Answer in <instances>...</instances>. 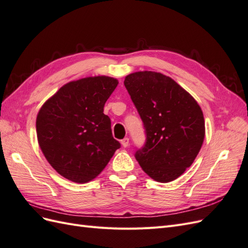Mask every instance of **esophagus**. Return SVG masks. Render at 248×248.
Masks as SVG:
<instances>
[{
    "instance_id": "esophagus-1",
    "label": "esophagus",
    "mask_w": 248,
    "mask_h": 248,
    "mask_svg": "<svg viewBox=\"0 0 248 248\" xmlns=\"http://www.w3.org/2000/svg\"><path fill=\"white\" fill-rule=\"evenodd\" d=\"M121 144H122V146H123L124 148L128 147V145H129V139H128V138L123 139V140H121Z\"/></svg>"
}]
</instances>
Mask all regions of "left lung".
<instances>
[{
  "instance_id": "8db88e82",
  "label": "left lung",
  "mask_w": 248,
  "mask_h": 248,
  "mask_svg": "<svg viewBox=\"0 0 248 248\" xmlns=\"http://www.w3.org/2000/svg\"><path fill=\"white\" fill-rule=\"evenodd\" d=\"M124 85L146 129V144L136 158L157 182L176 180L196 159L205 138L197 100L170 77L155 71L128 74Z\"/></svg>"
}]
</instances>
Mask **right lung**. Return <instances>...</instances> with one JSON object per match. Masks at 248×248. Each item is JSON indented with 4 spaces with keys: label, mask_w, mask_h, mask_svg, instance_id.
Listing matches in <instances>:
<instances>
[{
    "label": "right lung",
    "mask_w": 248,
    "mask_h": 248,
    "mask_svg": "<svg viewBox=\"0 0 248 248\" xmlns=\"http://www.w3.org/2000/svg\"><path fill=\"white\" fill-rule=\"evenodd\" d=\"M119 81L106 76L72 80L44 102L36 119L38 144L64 178L87 183L98 176L120 142L103 108Z\"/></svg>",
    "instance_id": "add662e5"
}]
</instances>
